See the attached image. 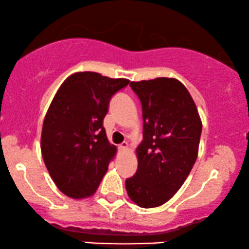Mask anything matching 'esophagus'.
<instances>
[{
    "mask_svg": "<svg viewBox=\"0 0 249 249\" xmlns=\"http://www.w3.org/2000/svg\"><path fill=\"white\" fill-rule=\"evenodd\" d=\"M127 148H128V143L126 142V141L119 144V149L121 150H127Z\"/></svg>",
    "mask_w": 249,
    "mask_h": 249,
    "instance_id": "obj_1",
    "label": "esophagus"
}]
</instances>
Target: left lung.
<instances>
[{"mask_svg":"<svg viewBox=\"0 0 249 249\" xmlns=\"http://www.w3.org/2000/svg\"><path fill=\"white\" fill-rule=\"evenodd\" d=\"M142 106L138 170L125 186L141 208L162 206L181 187L196 161L202 123L187 88L175 78L131 81Z\"/></svg>","mask_w":249,"mask_h":249,"instance_id":"left-lung-1","label":"left lung"}]
</instances>
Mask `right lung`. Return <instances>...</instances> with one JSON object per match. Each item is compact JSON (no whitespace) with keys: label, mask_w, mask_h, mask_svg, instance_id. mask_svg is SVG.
Here are the masks:
<instances>
[{"label":"right lung","mask_w":249,"mask_h":249,"mask_svg":"<svg viewBox=\"0 0 249 249\" xmlns=\"http://www.w3.org/2000/svg\"><path fill=\"white\" fill-rule=\"evenodd\" d=\"M130 80L96 72L67 78L50 103L41 133V153L58 190L72 199L95 193L117 148L103 127L110 99Z\"/></svg>","instance_id":"obj_1"}]
</instances>
